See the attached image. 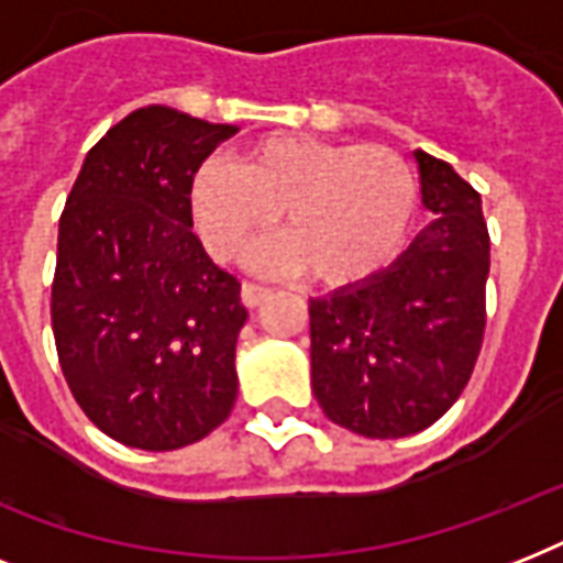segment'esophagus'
<instances>
[{
  "label": "esophagus",
  "instance_id": "obj_1",
  "mask_svg": "<svg viewBox=\"0 0 563 563\" xmlns=\"http://www.w3.org/2000/svg\"><path fill=\"white\" fill-rule=\"evenodd\" d=\"M272 295V289L268 286H260V283H242V303L245 307H260L265 298Z\"/></svg>",
  "mask_w": 563,
  "mask_h": 563
}]
</instances>
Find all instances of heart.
<instances>
[{
  "label": "heart",
  "instance_id": "heart-1",
  "mask_svg": "<svg viewBox=\"0 0 563 563\" xmlns=\"http://www.w3.org/2000/svg\"><path fill=\"white\" fill-rule=\"evenodd\" d=\"M195 230L216 260H236L283 219L289 233L254 251L265 268L303 272L333 289L383 272L418 216V178L385 145L268 134L239 163L207 157L189 180Z\"/></svg>",
  "mask_w": 563,
  "mask_h": 563
}]
</instances>
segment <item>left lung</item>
Instances as JSON below:
<instances>
[{"label":"left lung","mask_w":563,"mask_h":563,"mask_svg":"<svg viewBox=\"0 0 563 563\" xmlns=\"http://www.w3.org/2000/svg\"><path fill=\"white\" fill-rule=\"evenodd\" d=\"M432 224L371 280L309 300L312 391L339 427L406 438L432 427L471 379L485 335L490 239L479 192L415 152Z\"/></svg>","instance_id":"1"}]
</instances>
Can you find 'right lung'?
I'll list each match as a JSON object with an SVG mask.
<instances>
[{"label":"right lung","mask_w":563,"mask_h":563,"mask_svg":"<svg viewBox=\"0 0 563 563\" xmlns=\"http://www.w3.org/2000/svg\"><path fill=\"white\" fill-rule=\"evenodd\" d=\"M148 104L92 145L57 228L52 330L84 415L136 450H180L228 420L239 280L192 233L189 180L236 134Z\"/></svg>","instance_id":"add662e5"}]
</instances>
